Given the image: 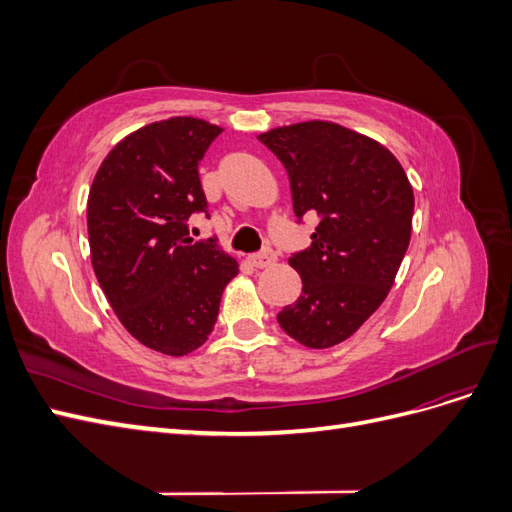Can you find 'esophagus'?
<instances>
[{
    "instance_id": "obj_1",
    "label": "esophagus",
    "mask_w": 512,
    "mask_h": 512,
    "mask_svg": "<svg viewBox=\"0 0 512 512\" xmlns=\"http://www.w3.org/2000/svg\"><path fill=\"white\" fill-rule=\"evenodd\" d=\"M275 252L271 250V247H265V250L262 252H258V254H252L250 256V262L254 267H258V269H262V267H269V265H273L275 262Z\"/></svg>"
}]
</instances>
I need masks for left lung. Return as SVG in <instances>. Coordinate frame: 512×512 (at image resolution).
I'll use <instances>...</instances> for the list:
<instances>
[{"mask_svg":"<svg viewBox=\"0 0 512 512\" xmlns=\"http://www.w3.org/2000/svg\"><path fill=\"white\" fill-rule=\"evenodd\" d=\"M258 141L286 168L297 222L320 220L312 243L290 254L303 288L277 322L307 348L335 346L395 282L412 232V185L389 149L337 123H294Z\"/></svg>","mask_w":512,"mask_h":512,"instance_id":"left-lung-1","label":"left lung"}]
</instances>
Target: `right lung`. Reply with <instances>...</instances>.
<instances>
[{"label":"right lung","mask_w":512,"mask_h":512,"mask_svg":"<svg viewBox=\"0 0 512 512\" xmlns=\"http://www.w3.org/2000/svg\"><path fill=\"white\" fill-rule=\"evenodd\" d=\"M222 128L173 117L132 132L91 183V265L132 337L183 356L207 342L237 260L218 237L194 241L188 220L209 213L198 164Z\"/></svg>","instance_id":"1"}]
</instances>
